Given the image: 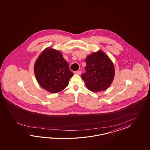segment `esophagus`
<instances>
[{"label":"esophagus","mask_w":150,"mask_h":150,"mask_svg":"<svg viewBox=\"0 0 150 150\" xmlns=\"http://www.w3.org/2000/svg\"><path fill=\"white\" fill-rule=\"evenodd\" d=\"M74 74H81V71H74Z\"/></svg>","instance_id":"obj_1"}]
</instances>
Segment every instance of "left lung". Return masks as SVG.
<instances>
[{
    "label": "left lung",
    "instance_id": "obj_1",
    "mask_svg": "<svg viewBox=\"0 0 150 150\" xmlns=\"http://www.w3.org/2000/svg\"><path fill=\"white\" fill-rule=\"evenodd\" d=\"M86 72L81 74L88 89L94 92L103 91L111 85L115 75L114 64L102 51L88 55L86 58Z\"/></svg>",
    "mask_w": 150,
    "mask_h": 150
}]
</instances>
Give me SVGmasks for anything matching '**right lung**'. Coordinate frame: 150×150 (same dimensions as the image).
I'll list each match as a JSON object with an SVG mask.
<instances>
[{"instance_id":"add662e5","label":"right lung","mask_w":150,"mask_h":150,"mask_svg":"<svg viewBox=\"0 0 150 150\" xmlns=\"http://www.w3.org/2000/svg\"><path fill=\"white\" fill-rule=\"evenodd\" d=\"M34 73L39 85L52 93L65 88L74 76L61 52L49 48H46L38 58Z\"/></svg>"}]
</instances>
